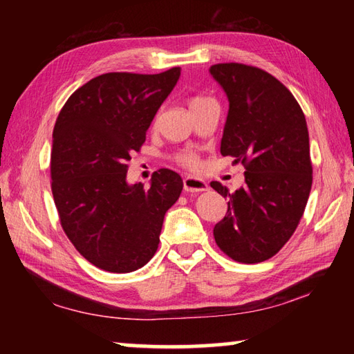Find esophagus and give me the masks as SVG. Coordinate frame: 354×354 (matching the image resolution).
<instances>
[{
	"label": "esophagus",
	"instance_id": "34e87169",
	"mask_svg": "<svg viewBox=\"0 0 354 354\" xmlns=\"http://www.w3.org/2000/svg\"><path fill=\"white\" fill-rule=\"evenodd\" d=\"M184 190L189 193H199V192H207L208 184L201 178L194 176H187L184 178Z\"/></svg>",
	"mask_w": 354,
	"mask_h": 354
}]
</instances>
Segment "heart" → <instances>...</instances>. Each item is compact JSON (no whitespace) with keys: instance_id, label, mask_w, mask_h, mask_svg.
I'll return each instance as SVG.
<instances>
[{"instance_id":"obj_1","label":"heart","mask_w":354,"mask_h":354,"mask_svg":"<svg viewBox=\"0 0 354 354\" xmlns=\"http://www.w3.org/2000/svg\"><path fill=\"white\" fill-rule=\"evenodd\" d=\"M205 100H209V99H207V97H193V99H190V102H189V106H194V104L202 103ZM178 161L184 165H189V167H194V165L198 164V158L194 153L185 152V153H181L178 156Z\"/></svg>"}]
</instances>
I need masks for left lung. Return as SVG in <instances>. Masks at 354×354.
<instances>
[{
  "instance_id": "obj_1",
  "label": "left lung",
  "mask_w": 354,
  "mask_h": 354,
  "mask_svg": "<svg viewBox=\"0 0 354 354\" xmlns=\"http://www.w3.org/2000/svg\"><path fill=\"white\" fill-rule=\"evenodd\" d=\"M209 74L230 103L221 153L245 165V185L228 198L213 230L217 246L240 263L272 257L297 230L312 189L306 117L292 93L269 73L243 64H217Z\"/></svg>"
}]
</instances>
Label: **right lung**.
Returning <instances> with one entry per match:
<instances>
[{
	"label": "right lung",
	"mask_w": 354,
	"mask_h": 354,
	"mask_svg": "<svg viewBox=\"0 0 354 354\" xmlns=\"http://www.w3.org/2000/svg\"><path fill=\"white\" fill-rule=\"evenodd\" d=\"M181 76L106 73L74 91L59 112L51 149V192L74 248L108 272L126 274L153 257L167 209L183 192L160 169L145 189L126 181L131 153Z\"/></svg>",
	"instance_id": "1"
}]
</instances>
